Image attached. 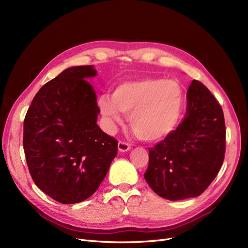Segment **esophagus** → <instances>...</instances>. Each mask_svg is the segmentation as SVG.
I'll return each instance as SVG.
<instances>
[{"label": "esophagus", "instance_id": "1", "mask_svg": "<svg viewBox=\"0 0 248 248\" xmlns=\"http://www.w3.org/2000/svg\"><path fill=\"white\" fill-rule=\"evenodd\" d=\"M130 149H131L130 144H127V143L123 142V141L118 142V150L121 152H126V151H129Z\"/></svg>", "mask_w": 248, "mask_h": 248}]
</instances>
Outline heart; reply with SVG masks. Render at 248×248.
<instances>
[{"label":"heart","instance_id":"b5f03b06","mask_svg":"<svg viewBox=\"0 0 248 248\" xmlns=\"http://www.w3.org/2000/svg\"><path fill=\"white\" fill-rule=\"evenodd\" d=\"M99 107L110 124L122 123L121 113L144 141L166 138L178 126L184 107V91L178 81L143 78L118 85L111 98L102 97Z\"/></svg>","mask_w":248,"mask_h":248}]
</instances>
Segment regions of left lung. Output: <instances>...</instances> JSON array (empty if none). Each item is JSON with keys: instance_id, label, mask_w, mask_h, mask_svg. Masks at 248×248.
<instances>
[{"instance_id": "left-lung-1", "label": "left lung", "mask_w": 248, "mask_h": 248, "mask_svg": "<svg viewBox=\"0 0 248 248\" xmlns=\"http://www.w3.org/2000/svg\"><path fill=\"white\" fill-rule=\"evenodd\" d=\"M225 148L223 109L209 90L194 79L187 92L184 119L166 139L149 148L144 178L162 198L197 197L221 170Z\"/></svg>"}]
</instances>
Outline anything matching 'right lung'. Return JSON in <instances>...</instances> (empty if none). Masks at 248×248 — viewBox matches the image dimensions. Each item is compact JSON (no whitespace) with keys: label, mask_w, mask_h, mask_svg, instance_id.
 Segmentation results:
<instances>
[{"label":"right lung","mask_w":248,"mask_h":248,"mask_svg":"<svg viewBox=\"0 0 248 248\" xmlns=\"http://www.w3.org/2000/svg\"><path fill=\"white\" fill-rule=\"evenodd\" d=\"M93 65L75 66L44 85L27 110L23 148L31 176L63 204L93 195L117 154V141L97 124Z\"/></svg>","instance_id":"right-lung-1"}]
</instances>
